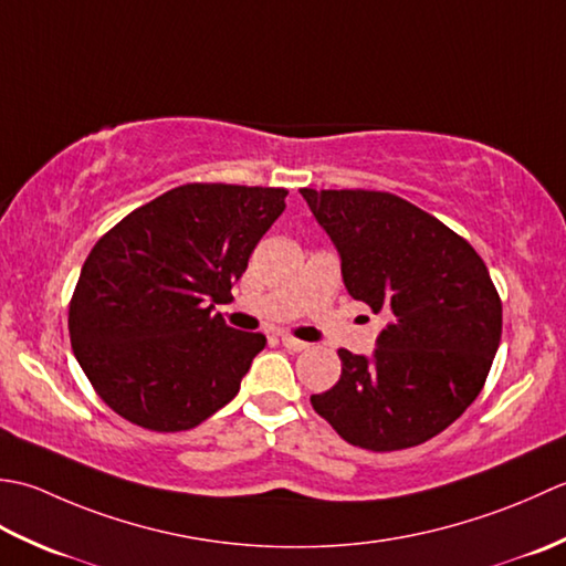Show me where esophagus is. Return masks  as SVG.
I'll list each match as a JSON object with an SVG mask.
<instances>
[{"label":"esophagus","instance_id":"esophagus-1","mask_svg":"<svg viewBox=\"0 0 566 566\" xmlns=\"http://www.w3.org/2000/svg\"><path fill=\"white\" fill-rule=\"evenodd\" d=\"M281 342H283V347L285 349H291V352H305L310 344L307 342H300V339H295L293 334H281Z\"/></svg>","mask_w":566,"mask_h":566}]
</instances>
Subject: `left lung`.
I'll return each mask as SVG.
<instances>
[{"label": "left lung", "instance_id": "8db88e82", "mask_svg": "<svg viewBox=\"0 0 566 566\" xmlns=\"http://www.w3.org/2000/svg\"><path fill=\"white\" fill-rule=\"evenodd\" d=\"M354 300L384 313L376 352L339 349L342 376L310 396L342 440L396 452L432 440L481 394L501 344L499 291L467 239L390 192L303 188Z\"/></svg>", "mask_w": 566, "mask_h": 566}]
</instances>
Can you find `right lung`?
<instances>
[{
	"label": "right lung",
	"instance_id": "right-lung-1",
	"mask_svg": "<svg viewBox=\"0 0 566 566\" xmlns=\"http://www.w3.org/2000/svg\"><path fill=\"white\" fill-rule=\"evenodd\" d=\"M283 188L188 182L126 214L92 247L67 329L107 406L138 428H198L239 394L263 347L212 313L285 210Z\"/></svg>",
	"mask_w": 566,
	"mask_h": 566
}]
</instances>
